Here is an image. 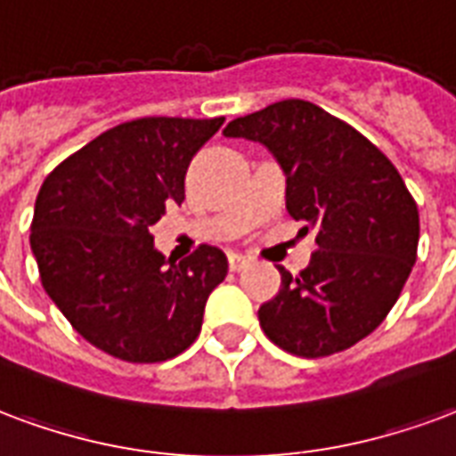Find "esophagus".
<instances>
[{
	"label": "esophagus",
	"instance_id": "1",
	"mask_svg": "<svg viewBox=\"0 0 456 456\" xmlns=\"http://www.w3.org/2000/svg\"><path fill=\"white\" fill-rule=\"evenodd\" d=\"M248 263H251V258H246V256L241 254H232L229 256V271H234V273L244 271Z\"/></svg>",
	"mask_w": 456,
	"mask_h": 456
}]
</instances>
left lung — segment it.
<instances>
[{"label":"left lung","instance_id":"left-lung-1","mask_svg":"<svg viewBox=\"0 0 456 456\" xmlns=\"http://www.w3.org/2000/svg\"><path fill=\"white\" fill-rule=\"evenodd\" d=\"M265 144L288 176V212L316 229L299 275L280 268V292L258 309L263 333L299 357L348 350L396 305L418 254V205L365 134L316 103L288 99L224 127Z\"/></svg>","mask_w":456,"mask_h":456}]
</instances>
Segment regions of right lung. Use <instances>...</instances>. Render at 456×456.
<instances>
[{"label":"right lung","mask_w":456,"mask_h":456,"mask_svg":"<svg viewBox=\"0 0 456 456\" xmlns=\"http://www.w3.org/2000/svg\"><path fill=\"white\" fill-rule=\"evenodd\" d=\"M224 118H137L67 157L40 185L30 248L72 329L125 362H164L193 346L227 256L202 244L183 261L150 227L183 202L185 171Z\"/></svg>","instance_id":"1"}]
</instances>
